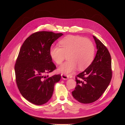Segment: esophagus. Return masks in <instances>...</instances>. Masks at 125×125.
<instances>
[{
    "label": "esophagus",
    "mask_w": 125,
    "mask_h": 125,
    "mask_svg": "<svg viewBox=\"0 0 125 125\" xmlns=\"http://www.w3.org/2000/svg\"><path fill=\"white\" fill-rule=\"evenodd\" d=\"M61 77L62 78V79L64 80H66L68 79V76L66 75H65V74H61Z\"/></svg>",
    "instance_id": "1"
}]
</instances>
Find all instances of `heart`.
Here are the masks:
<instances>
[{"label":"heart","mask_w":125,"mask_h":125,"mask_svg":"<svg viewBox=\"0 0 125 125\" xmlns=\"http://www.w3.org/2000/svg\"><path fill=\"white\" fill-rule=\"evenodd\" d=\"M58 45L52 46L50 55L57 64H61L68 55V61L58 68V71L65 75L73 73L77 68L83 70L90 66L95 55L93 43L80 36L69 35L65 37Z\"/></svg>","instance_id":"heart-1"}]
</instances>
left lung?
I'll use <instances>...</instances> for the list:
<instances>
[{
	"label": "left lung",
	"instance_id": "8db88e82",
	"mask_svg": "<svg viewBox=\"0 0 125 125\" xmlns=\"http://www.w3.org/2000/svg\"><path fill=\"white\" fill-rule=\"evenodd\" d=\"M97 53L90 66L76 77V86L72 94L75 99L87 104L98 100L107 88L112 77L111 56L101 41L93 36Z\"/></svg>",
	"mask_w": 125,
	"mask_h": 125
}]
</instances>
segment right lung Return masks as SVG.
<instances>
[{"mask_svg":"<svg viewBox=\"0 0 125 125\" xmlns=\"http://www.w3.org/2000/svg\"><path fill=\"white\" fill-rule=\"evenodd\" d=\"M62 33L39 31L26 39L15 66L16 83L20 92L30 102L40 105L51 99L61 75H45L56 69L50 55L51 45Z\"/></svg>","mask_w":125,"mask_h":125,"instance_id":"obj_1","label":"right lung"}]
</instances>
